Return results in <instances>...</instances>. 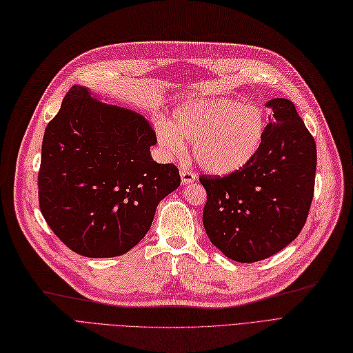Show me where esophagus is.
<instances>
[{
	"instance_id": "obj_1",
	"label": "esophagus",
	"mask_w": 353,
	"mask_h": 353,
	"mask_svg": "<svg viewBox=\"0 0 353 353\" xmlns=\"http://www.w3.org/2000/svg\"><path fill=\"white\" fill-rule=\"evenodd\" d=\"M180 176H181V183L183 185H190L192 181L196 179V174H194L190 168H180Z\"/></svg>"
}]
</instances>
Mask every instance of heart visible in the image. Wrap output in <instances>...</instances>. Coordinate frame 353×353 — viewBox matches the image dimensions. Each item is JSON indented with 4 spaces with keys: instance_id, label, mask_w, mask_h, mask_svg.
<instances>
[{
    "instance_id": "b5f03b06",
    "label": "heart",
    "mask_w": 353,
    "mask_h": 353,
    "mask_svg": "<svg viewBox=\"0 0 353 353\" xmlns=\"http://www.w3.org/2000/svg\"><path fill=\"white\" fill-rule=\"evenodd\" d=\"M266 121L262 109L234 99L192 103L173 114V128L157 126L161 148L174 159L193 142L196 161L205 172L227 176L252 161L263 141Z\"/></svg>"
}]
</instances>
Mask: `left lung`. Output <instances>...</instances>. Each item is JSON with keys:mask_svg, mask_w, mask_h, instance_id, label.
<instances>
[{"mask_svg": "<svg viewBox=\"0 0 353 353\" xmlns=\"http://www.w3.org/2000/svg\"><path fill=\"white\" fill-rule=\"evenodd\" d=\"M268 106L273 117L252 161L227 176H199L208 237L241 263L270 257L295 240L314 196V138L292 101L273 99Z\"/></svg>", "mask_w": 353, "mask_h": 353, "instance_id": "1", "label": "left lung"}]
</instances>
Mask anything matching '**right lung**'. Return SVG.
<instances>
[{
    "label": "right lung",
    "mask_w": 353,
    "mask_h": 353,
    "mask_svg": "<svg viewBox=\"0 0 353 353\" xmlns=\"http://www.w3.org/2000/svg\"><path fill=\"white\" fill-rule=\"evenodd\" d=\"M157 135L129 109L74 85L43 135L39 206L77 254L116 257L148 232L157 205L180 186L179 168L152 160Z\"/></svg>",
    "instance_id": "right-lung-1"
}]
</instances>
